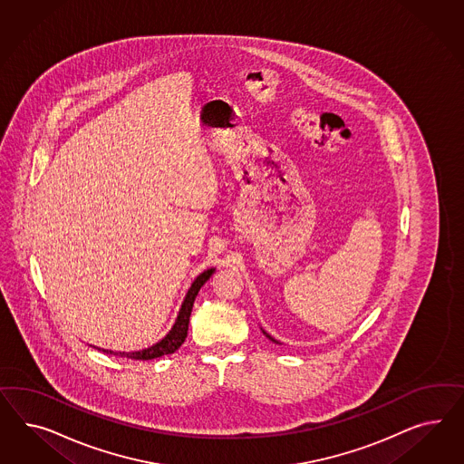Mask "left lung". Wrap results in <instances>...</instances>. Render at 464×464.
<instances>
[{"mask_svg":"<svg viewBox=\"0 0 464 464\" xmlns=\"http://www.w3.org/2000/svg\"><path fill=\"white\" fill-rule=\"evenodd\" d=\"M262 332H264V335H266V337H267L268 340H272V342H276V343H281V342H279V340H276V338L272 337V335H268L267 332H266V330H264V328H262Z\"/></svg>","mask_w":464,"mask_h":464,"instance_id":"1","label":"left lung"}]
</instances>
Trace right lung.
<instances>
[{
  "label": "right lung",
  "mask_w": 464,
  "mask_h": 464,
  "mask_svg": "<svg viewBox=\"0 0 464 464\" xmlns=\"http://www.w3.org/2000/svg\"><path fill=\"white\" fill-rule=\"evenodd\" d=\"M214 270H216L214 267L208 268V270H204L202 274L197 276L194 282L190 284L187 295L183 297L182 306H180V311H179V314L175 318V324L171 326V330H169L165 337L153 343L151 347L134 352H113L107 351V349H100V347H95V349L105 352V353L119 355V357L134 359V361H150V359H156V357H161V355H167V353H173V352L179 351V347L182 345L185 338H187L188 320H190V313H192V306H194L197 295H198L200 287L209 281V277L214 274Z\"/></svg>",
  "instance_id": "right-lung-1"
}]
</instances>
